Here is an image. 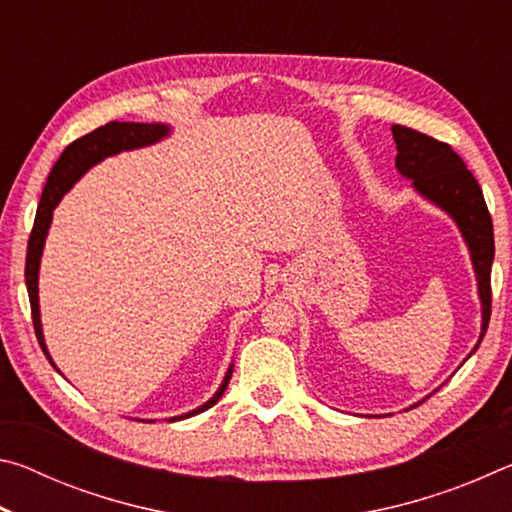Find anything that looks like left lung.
Segmentation results:
<instances>
[{
    "mask_svg": "<svg viewBox=\"0 0 512 512\" xmlns=\"http://www.w3.org/2000/svg\"><path fill=\"white\" fill-rule=\"evenodd\" d=\"M393 140L397 146V171L413 180L415 192L452 216L470 250L481 300V336L470 352L474 354L483 341L492 311L490 271L495 259V235L488 205L472 171L452 146L400 124L393 126Z\"/></svg>",
    "mask_w": 512,
    "mask_h": 512,
    "instance_id": "1",
    "label": "left lung"
}]
</instances>
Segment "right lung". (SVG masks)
<instances>
[{
    "mask_svg": "<svg viewBox=\"0 0 512 512\" xmlns=\"http://www.w3.org/2000/svg\"><path fill=\"white\" fill-rule=\"evenodd\" d=\"M171 128L164 124H135V121H110V124L97 128L88 135L79 137L72 144L67 146L60 155L58 162L51 169L47 185L42 189V198L36 212V221H33V230L29 237V248H27V268H24V277H27V291H29V302H31V314H33V329H36L38 343L42 352L47 354V359L51 366L56 368V363L51 361L47 345H45V336H42V323H40V302H38V273H40V257H42V248H45V239L49 232L51 219H54V210L56 205L63 201V196L72 189V185L79 180L85 171L94 164L110 158V155H117L121 151H131V149H142V146H149L160 142L162 137L169 135ZM58 370V368H56ZM232 377V366L225 372V377L221 381L219 391H216L210 400H207L203 406L198 409L176 415V418H169V422L176 420H185L192 418V415H198L210 409L216 402L221 400V395L225 393V388L230 384ZM153 422V420H151Z\"/></svg>",
    "mask_w": 512,
    "mask_h": 512,
    "instance_id": "right-lung-1",
    "label": "right lung"
}]
</instances>
